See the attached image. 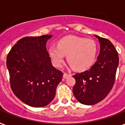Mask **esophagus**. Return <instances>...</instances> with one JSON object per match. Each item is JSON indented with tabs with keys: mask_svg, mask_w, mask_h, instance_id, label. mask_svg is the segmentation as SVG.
I'll return each instance as SVG.
<instances>
[{
	"mask_svg": "<svg viewBox=\"0 0 125 125\" xmlns=\"http://www.w3.org/2000/svg\"><path fill=\"white\" fill-rule=\"evenodd\" d=\"M70 75V74H68L67 73H65V72H64V73H63V78H64V79L67 78V77H69Z\"/></svg>",
	"mask_w": 125,
	"mask_h": 125,
	"instance_id": "1",
	"label": "esophagus"
}]
</instances>
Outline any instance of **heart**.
<instances>
[{"label": "heart", "instance_id": "obj_1", "mask_svg": "<svg viewBox=\"0 0 125 125\" xmlns=\"http://www.w3.org/2000/svg\"><path fill=\"white\" fill-rule=\"evenodd\" d=\"M97 52L95 42L91 39L69 36L58 42V45H52L48 53L55 67H62L67 55L70 65L78 71L88 69L95 62Z\"/></svg>", "mask_w": 125, "mask_h": 125}]
</instances>
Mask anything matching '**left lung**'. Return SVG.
I'll return each instance as SVG.
<instances>
[{
	"label": "left lung",
	"mask_w": 125,
	"mask_h": 125,
	"mask_svg": "<svg viewBox=\"0 0 125 125\" xmlns=\"http://www.w3.org/2000/svg\"><path fill=\"white\" fill-rule=\"evenodd\" d=\"M100 43L97 61L89 70L73 75L75 84L73 93L82 104L95 105L104 99L111 91L115 81L119 57L111 41L95 35Z\"/></svg>",
	"instance_id": "obj_1"
}]
</instances>
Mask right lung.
<instances>
[{
	"label": "right lung",
	"mask_w": 125,
	"mask_h": 125,
	"mask_svg": "<svg viewBox=\"0 0 125 125\" xmlns=\"http://www.w3.org/2000/svg\"><path fill=\"white\" fill-rule=\"evenodd\" d=\"M51 37L22 38L7 55L11 89L19 99L31 107L48 105L62 79V72L52 65L46 50V42Z\"/></svg>",
	"instance_id": "add662e5"
}]
</instances>
